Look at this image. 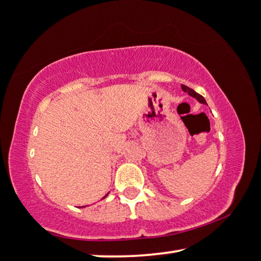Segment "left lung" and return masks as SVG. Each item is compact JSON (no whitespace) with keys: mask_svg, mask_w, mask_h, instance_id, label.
<instances>
[{"mask_svg":"<svg viewBox=\"0 0 261 261\" xmlns=\"http://www.w3.org/2000/svg\"><path fill=\"white\" fill-rule=\"evenodd\" d=\"M181 88H182V90L185 91V93H188L190 96H193V97L197 98L200 103L206 104V100L204 99L203 96L199 95L198 93H196V91H195L194 89H191V88H189V87H187V86H185V85H181Z\"/></svg>","mask_w":261,"mask_h":261,"instance_id":"1","label":"left lung"}]
</instances>
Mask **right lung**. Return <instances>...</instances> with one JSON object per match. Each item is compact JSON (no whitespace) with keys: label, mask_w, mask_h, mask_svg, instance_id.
<instances>
[{"label":"right lung","mask_w":261,"mask_h":261,"mask_svg":"<svg viewBox=\"0 0 261 261\" xmlns=\"http://www.w3.org/2000/svg\"><path fill=\"white\" fill-rule=\"evenodd\" d=\"M104 197H105V196H104Z\"/></svg>","instance_id":"obj_1"}]
</instances>
